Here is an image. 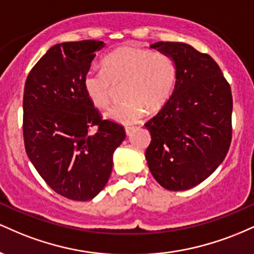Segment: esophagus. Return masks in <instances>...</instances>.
I'll list each match as a JSON object with an SVG mask.
<instances>
[{
	"instance_id": "34e87169",
	"label": "esophagus",
	"mask_w": 254,
	"mask_h": 254,
	"mask_svg": "<svg viewBox=\"0 0 254 254\" xmlns=\"http://www.w3.org/2000/svg\"><path fill=\"white\" fill-rule=\"evenodd\" d=\"M133 131H135V127H125V133H127V136H130L131 133L133 132Z\"/></svg>"
}]
</instances>
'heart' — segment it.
Masks as SVG:
<instances>
[{"mask_svg":"<svg viewBox=\"0 0 254 254\" xmlns=\"http://www.w3.org/2000/svg\"><path fill=\"white\" fill-rule=\"evenodd\" d=\"M178 68L167 55L125 45L105 57L103 70L89 69L83 87L90 103L106 109L115 87L122 86L124 103L109 110L105 117L123 125L135 124L147 112H159L176 89Z\"/></svg>","mask_w":254,"mask_h":254,"instance_id":"b5f03b06","label":"heart"}]
</instances>
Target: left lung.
Listing matches in <instances>:
<instances>
[{
  "label": "left lung",
  "instance_id": "1",
  "mask_svg": "<svg viewBox=\"0 0 254 254\" xmlns=\"http://www.w3.org/2000/svg\"><path fill=\"white\" fill-rule=\"evenodd\" d=\"M150 48L177 63L176 89L145 123L150 173L162 188L184 191L205 180L222 164L232 141L233 99L220 66L185 43L157 42Z\"/></svg>",
  "mask_w": 254,
  "mask_h": 254
}]
</instances>
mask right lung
Returning <instances> with one entry per match:
<instances>
[{
  "mask_svg": "<svg viewBox=\"0 0 254 254\" xmlns=\"http://www.w3.org/2000/svg\"><path fill=\"white\" fill-rule=\"evenodd\" d=\"M104 45L99 40L56 44L25 83L26 153L52 190L72 200L93 199L103 190L113 153L125 138L124 127L103 121L84 92V75Z\"/></svg>",
  "mask_w": 254,
  "mask_h": 254,
  "instance_id": "1",
  "label": "right lung"
}]
</instances>
